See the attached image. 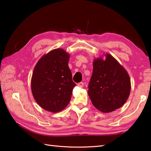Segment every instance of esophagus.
Masks as SVG:
<instances>
[{
  "label": "esophagus",
  "mask_w": 151,
  "mask_h": 151,
  "mask_svg": "<svg viewBox=\"0 0 151 151\" xmlns=\"http://www.w3.org/2000/svg\"><path fill=\"white\" fill-rule=\"evenodd\" d=\"M78 86L79 88H82L83 87H84V83H83L82 82H81L78 83Z\"/></svg>",
  "instance_id": "34e87169"
}]
</instances>
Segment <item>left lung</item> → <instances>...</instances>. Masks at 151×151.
I'll use <instances>...</instances> for the list:
<instances>
[{"label":"left lung","mask_w":151,"mask_h":151,"mask_svg":"<svg viewBox=\"0 0 151 151\" xmlns=\"http://www.w3.org/2000/svg\"><path fill=\"white\" fill-rule=\"evenodd\" d=\"M88 93L94 106L109 113L121 108L129 98L131 83L124 67L110 54L95 58Z\"/></svg>","instance_id":"1"}]
</instances>
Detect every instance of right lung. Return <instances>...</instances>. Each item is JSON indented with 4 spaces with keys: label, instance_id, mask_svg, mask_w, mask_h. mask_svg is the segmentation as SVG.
Returning a JSON list of instances; mask_svg holds the SVG:
<instances>
[{
    "label": "right lung",
    "instance_id": "obj_1",
    "mask_svg": "<svg viewBox=\"0 0 151 151\" xmlns=\"http://www.w3.org/2000/svg\"><path fill=\"white\" fill-rule=\"evenodd\" d=\"M69 58L65 50L56 49L41 57L34 67L32 93L44 110L57 113L69 103L76 86L68 66Z\"/></svg>",
    "mask_w": 151,
    "mask_h": 151
}]
</instances>
